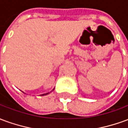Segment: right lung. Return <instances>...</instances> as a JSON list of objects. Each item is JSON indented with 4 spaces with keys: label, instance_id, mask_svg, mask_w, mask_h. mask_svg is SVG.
Returning <instances> with one entry per match:
<instances>
[{
    "label": "right lung",
    "instance_id": "1",
    "mask_svg": "<svg viewBox=\"0 0 128 128\" xmlns=\"http://www.w3.org/2000/svg\"><path fill=\"white\" fill-rule=\"evenodd\" d=\"M54 89H55V88H53V90H54ZM53 90H52V91H53ZM50 92H51V91H50ZM50 92H47V93H44V94H40V96H44V95H46V94H49V93H50Z\"/></svg>",
    "mask_w": 128,
    "mask_h": 128
}]
</instances>
